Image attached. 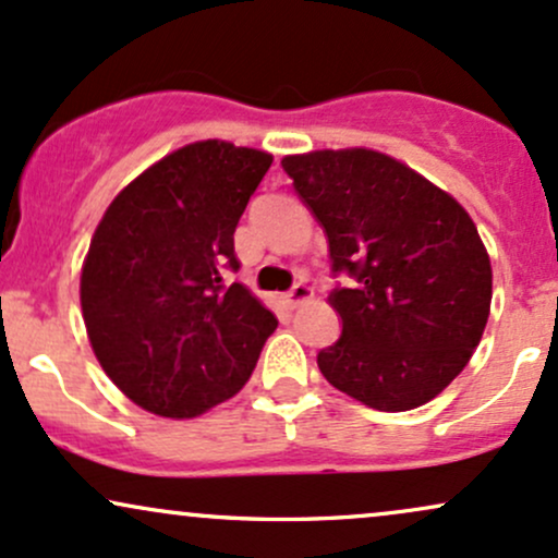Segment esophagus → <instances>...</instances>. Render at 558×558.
<instances>
[{"label": "esophagus", "instance_id": "1", "mask_svg": "<svg viewBox=\"0 0 558 558\" xmlns=\"http://www.w3.org/2000/svg\"><path fill=\"white\" fill-rule=\"evenodd\" d=\"M306 299H312V288L304 286V283H296V286H293L291 291H288L286 296H283L288 310H296V306L304 304Z\"/></svg>", "mask_w": 558, "mask_h": 558}]
</instances>
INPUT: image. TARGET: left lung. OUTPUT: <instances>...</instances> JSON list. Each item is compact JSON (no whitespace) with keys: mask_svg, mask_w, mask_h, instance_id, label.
I'll list each match as a JSON object with an SVG mask.
<instances>
[{"mask_svg":"<svg viewBox=\"0 0 558 558\" xmlns=\"http://www.w3.org/2000/svg\"><path fill=\"white\" fill-rule=\"evenodd\" d=\"M293 189L328 235L341 315L317 354L332 388L377 412H407L470 362L490 315L493 272L466 209L420 172L373 149L283 157Z\"/></svg>","mask_w":558,"mask_h":558,"instance_id":"8db88e82","label":"left lung"}]
</instances>
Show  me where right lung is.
<instances>
[{
  "label": "right lung",
  "instance_id": "add662e5",
  "mask_svg": "<svg viewBox=\"0 0 558 558\" xmlns=\"http://www.w3.org/2000/svg\"><path fill=\"white\" fill-rule=\"evenodd\" d=\"M272 157L196 141L112 198L81 272V310L101 369L159 417H196L252 377L278 319L246 286L233 233Z\"/></svg>",
  "mask_w": 558,
  "mask_h": 558
}]
</instances>
